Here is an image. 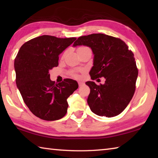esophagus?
I'll return each instance as SVG.
<instances>
[{
	"label": "esophagus",
	"mask_w": 158,
	"mask_h": 158,
	"mask_svg": "<svg viewBox=\"0 0 158 158\" xmlns=\"http://www.w3.org/2000/svg\"><path fill=\"white\" fill-rule=\"evenodd\" d=\"M84 85V82H81V81H79V85L80 87L83 86V85Z\"/></svg>",
	"instance_id": "1"
}]
</instances>
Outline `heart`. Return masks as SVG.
Returning a JSON list of instances; mask_svg holds the SVG:
<instances>
[{
	"mask_svg": "<svg viewBox=\"0 0 158 158\" xmlns=\"http://www.w3.org/2000/svg\"><path fill=\"white\" fill-rule=\"evenodd\" d=\"M84 47H80V48H79V49H82V48H84ZM74 76H75V77H77V74L76 73H74Z\"/></svg>",
	"mask_w": 158,
	"mask_h": 158,
	"instance_id": "obj_1",
	"label": "heart"
}]
</instances>
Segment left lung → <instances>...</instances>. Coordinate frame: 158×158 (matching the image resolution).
Wrapping results in <instances>:
<instances>
[{
    "label": "left lung",
    "mask_w": 158,
    "mask_h": 158,
    "mask_svg": "<svg viewBox=\"0 0 158 158\" xmlns=\"http://www.w3.org/2000/svg\"><path fill=\"white\" fill-rule=\"evenodd\" d=\"M89 47L94 54L91 79L105 77V84L87 81L90 89L87 102L93 113L116 116L127 107L135 91L138 69L132 51L121 39L102 33L79 37L73 47Z\"/></svg>",
    "instance_id": "obj_1"
}]
</instances>
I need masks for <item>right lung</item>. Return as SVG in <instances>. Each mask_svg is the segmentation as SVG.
Wrapping results in <instances>:
<instances>
[{"label": "right lung", "instance_id": "add662e5", "mask_svg": "<svg viewBox=\"0 0 158 158\" xmlns=\"http://www.w3.org/2000/svg\"><path fill=\"white\" fill-rule=\"evenodd\" d=\"M75 37H37L21 47L15 60L16 84L23 101L35 116L45 121H56L68 110L67 99L78 89L71 79L55 84L49 70L58 65L59 55Z\"/></svg>", "mask_w": 158, "mask_h": 158}]
</instances>
